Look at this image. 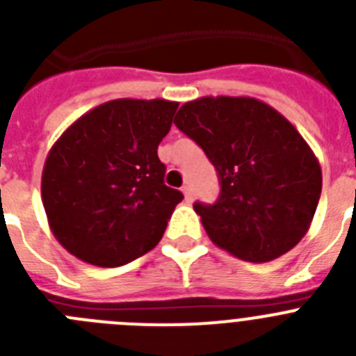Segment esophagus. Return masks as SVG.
Masks as SVG:
<instances>
[{"label":"esophagus","instance_id":"obj_1","mask_svg":"<svg viewBox=\"0 0 356 356\" xmlns=\"http://www.w3.org/2000/svg\"><path fill=\"white\" fill-rule=\"evenodd\" d=\"M181 193H184V197H185V201H187V203H191V201H193V197H194L193 188L188 187V185H185V187L181 188Z\"/></svg>","mask_w":356,"mask_h":356}]
</instances>
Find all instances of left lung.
Here are the masks:
<instances>
[{
  "label": "left lung",
  "mask_w": 356,
  "mask_h": 356,
  "mask_svg": "<svg viewBox=\"0 0 356 356\" xmlns=\"http://www.w3.org/2000/svg\"><path fill=\"white\" fill-rule=\"evenodd\" d=\"M175 124L216 168L221 194L196 203L210 241L246 262H271L305 237L323 187L321 165L278 110L248 96H203Z\"/></svg>",
  "instance_id": "obj_1"
}]
</instances>
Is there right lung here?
<instances>
[{
	"mask_svg": "<svg viewBox=\"0 0 356 356\" xmlns=\"http://www.w3.org/2000/svg\"><path fill=\"white\" fill-rule=\"evenodd\" d=\"M178 103L112 99L72 122L49 149L40 194L49 228L76 259L118 267L162 238L184 194L163 184L160 140Z\"/></svg>",
	"mask_w": 356,
	"mask_h": 356,
	"instance_id": "1",
	"label": "right lung"
}]
</instances>
